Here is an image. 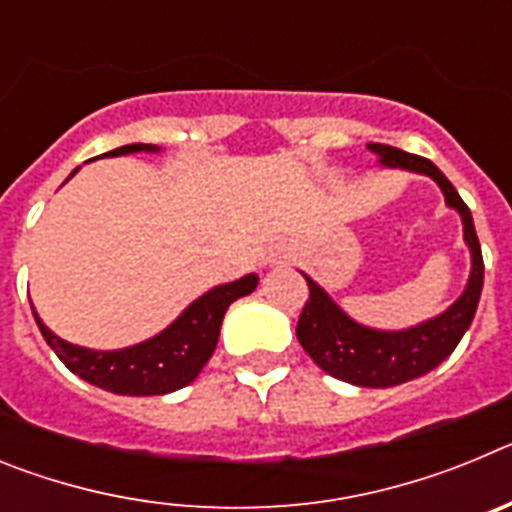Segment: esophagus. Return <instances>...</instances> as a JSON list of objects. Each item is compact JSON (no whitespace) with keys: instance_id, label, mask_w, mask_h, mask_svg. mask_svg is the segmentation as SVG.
<instances>
[{"instance_id":"1","label":"esophagus","mask_w":512,"mask_h":512,"mask_svg":"<svg viewBox=\"0 0 512 512\" xmlns=\"http://www.w3.org/2000/svg\"><path fill=\"white\" fill-rule=\"evenodd\" d=\"M271 259L277 261V259H282V253H271Z\"/></svg>"}]
</instances>
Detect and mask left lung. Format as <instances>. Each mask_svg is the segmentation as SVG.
<instances>
[{
  "instance_id": "obj_1",
  "label": "left lung",
  "mask_w": 512,
  "mask_h": 512,
  "mask_svg": "<svg viewBox=\"0 0 512 512\" xmlns=\"http://www.w3.org/2000/svg\"><path fill=\"white\" fill-rule=\"evenodd\" d=\"M366 148L387 169H408L415 174L431 176L441 187L446 205L454 207L461 215L464 241L472 253V274H469L467 289L461 292L459 300L436 318L405 330H377L356 323L330 300V295L320 284H315L305 274L310 300L305 302L300 320H297V341L310 354V359L330 377L343 379L356 387H395V384L410 382V379H418L436 369L459 346L461 336L467 333L474 312H477L482 284H485V261H482L472 212L464 205L454 184L441 174L433 161L415 156V153H405L400 148L384 146V143H369Z\"/></svg>"
}]
</instances>
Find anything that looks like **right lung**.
Returning <instances> with one entry per match:
<instances>
[{"label":"right lung","mask_w":512,"mask_h":512,"mask_svg":"<svg viewBox=\"0 0 512 512\" xmlns=\"http://www.w3.org/2000/svg\"><path fill=\"white\" fill-rule=\"evenodd\" d=\"M140 151L156 153L161 148L133 143V146H120L110 153H102V156H128V153ZM256 284H259V277L246 274V277L235 279L230 284L212 287L210 292L197 297L158 336L135 343V346L120 348V351H94V348L74 346V343L63 341L38 318L33 302H30V307H33L35 323H38L45 343L56 351L58 359L76 377L94 384V387L115 392V395H169V392L182 390V387L197 379L202 366L210 361L212 351H215L217 338H220V325H223L228 307L238 297L251 295Z\"/></svg>","instance_id":"obj_1"}]
</instances>
